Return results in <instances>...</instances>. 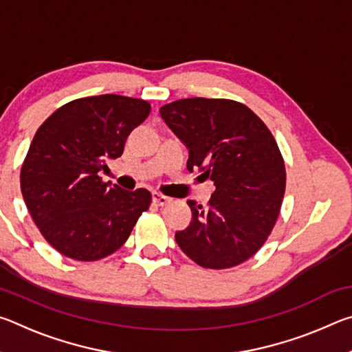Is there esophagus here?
I'll use <instances>...</instances> for the list:
<instances>
[{"mask_svg": "<svg viewBox=\"0 0 352 352\" xmlns=\"http://www.w3.org/2000/svg\"><path fill=\"white\" fill-rule=\"evenodd\" d=\"M152 200H153V204H157L160 206H164V205L170 204V199L166 197V195H163V194H160V192H153Z\"/></svg>", "mask_w": 352, "mask_h": 352, "instance_id": "esophagus-1", "label": "esophagus"}]
</instances>
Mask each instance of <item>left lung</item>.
Masks as SVG:
<instances>
[{"label": "left lung", "instance_id": "left-lung-1", "mask_svg": "<svg viewBox=\"0 0 352 352\" xmlns=\"http://www.w3.org/2000/svg\"><path fill=\"white\" fill-rule=\"evenodd\" d=\"M160 115L189 148L188 170L216 186L206 208L188 200L192 220L175 233L178 247L205 269L242 264L264 245L281 210L285 168L275 138L230 99H180Z\"/></svg>", "mask_w": 352, "mask_h": 352}]
</instances>
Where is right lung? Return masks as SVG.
Here are the masks:
<instances>
[{
	"label": "right lung",
	"mask_w": 352,
	"mask_h": 352,
	"mask_svg": "<svg viewBox=\"0 0 352 352\" xmlns=\"http://www.w3.org/2000/svg\"><path fill=\"white\" fill-rule=\"evenodd\" d=\"M151 104L119 94L71 100L41 124L21 168V194L35 225L58 253L98 261L121 248L148 210L147 189L104 183L99 172L124 152Z\"/></svg>",
	"instance_id": "add662e5"
}]
</instances>
